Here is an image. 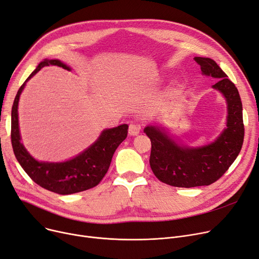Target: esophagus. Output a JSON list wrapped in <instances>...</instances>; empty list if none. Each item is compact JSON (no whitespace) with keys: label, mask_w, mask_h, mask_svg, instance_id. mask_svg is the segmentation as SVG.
<instances>
[{"label":"esophagus","mask_w":259,"mask_h":259,"mask_svg":"<svg viewBox=\"0 0 259 259\" xmlns=\"http://www.w3.org/2000/svg\"><path fill=\"white\" fill-rule=\"evenodd\" d=\"M140 128L141 126L140 124H138V123H131L128 126V134L131 136H137L140 132Z\"/></svg>","instance_id":"1"}]
</instances>
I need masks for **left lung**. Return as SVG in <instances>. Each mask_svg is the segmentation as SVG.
Instances as JSON below:
<instances>
[{
  "label": "left lung",
  "instance_id": "left-lung-1",
  "mask_svg": "<svg viewBox=\"0 0 259 259\" xmlns=\"http://www.w3.org/2000/svg\"><path fill=\"white\" fill-rule=\"evenodd\" d=\"M194 60L203 75L218 79L213 89L226 97L228 122L215 142L197 149L179 146L162 128H144L152 142L150 165L154 175L161 182L178 188L210 186L217 181L235 161L244 137L242 104L235 84L214 60L201 57Z\"/></svg>",
  "mask_w": 259,
  "mask_h": 259
}]
</instances>
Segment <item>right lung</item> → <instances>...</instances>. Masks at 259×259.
I'll use <instances>...</instances> for the list:
<instances>
[{
	"mask_svg": "<svg viewBox=\"0 0 259 259\" xmlns=\"http://www.w3.org/2000/svg\"><path fill=\"white\" fill-rule=\"evenodd\" d=\"M49 65H57L69 70V67L59 60H44L31 72L25 83L42 67ZM25 83L19 89L11 110V144L23 169L40 187L60 195L79 193L98 186L107 173L117 147L127 137L128 125L122 124L105 130L88 150L68 161L59 163L36 161L20 141L18 103Z\"/></svg>",
	"mask_w": 259,
	"mask_h": 259,
	"instance_id": "right-lung-1",
	"label": "right lung"
}]
</instances>
